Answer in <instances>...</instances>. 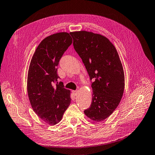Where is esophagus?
I'll list each match as a JSON object with an SVG mask.
<instances>
[{"label": "esophagus", "instance_id": "esophagus-1", "mask_svg": "<svg viewBox=\"0 0 155 155\" xmlns=\"http://www.w3.org/2000/svg\"><path fill=\"white\" fill-rule=\"evenodd\" d=\"M73 94L74 96H76L78 94V90H74L73 91Z\"/></svg>", "mask_w": 155, "mask_h": 155}]
</instances>
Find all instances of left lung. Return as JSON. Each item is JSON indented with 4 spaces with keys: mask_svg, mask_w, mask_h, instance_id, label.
I'll list each match as a JSON object with an SVG mask.
<instances>
[{
    "mask_svg": "<svg viewBox=\"0 0 155 155\" xmlns=\"http://www.w3.org/2000/svg\"><path fill=\"white\" fill-rule=\"evenodd\" d=\"M70 35L92 83V104L84 114L92 120H104L117 107L124 93V74L120 59L115 47L104 36L85 31Z\"/></svg>",
    "mask_w": 155,
    "mask_h": 155,
    "instance_id": "8db88e82",
    "label": "left lung"
}]
</instances>
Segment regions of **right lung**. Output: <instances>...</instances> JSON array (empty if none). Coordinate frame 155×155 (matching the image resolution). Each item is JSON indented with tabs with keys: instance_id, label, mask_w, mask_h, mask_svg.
Here are the masks:
<instances>
[{
	"instance_id": "right-lung-1",
	"label": "right lung",
	"mask_w": 155,
	"mask_h": 155,
	"mask_svg": "<svg viewBox=\"0 0 155 155\" xmlns=\"http://www.w3.org/2000/svg\"><path fill=\"white\" fill-rule=\"evenodd\" d=\"M72 41L65 32L47 37L37 48L29 65L27 92L31 105L39 118L50 125L61 120L71 104L70 91L61 82H55L59 78V60Z\"/></svg>"
}]
</instances>
